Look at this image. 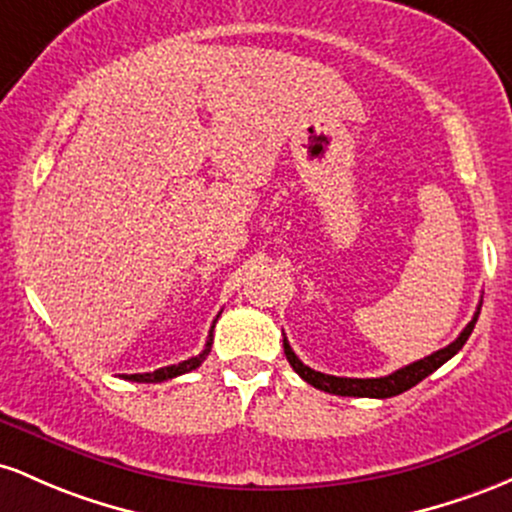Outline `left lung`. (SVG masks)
I'll return each instance as SVG.
<instances>
[{"label":"left lung","mask_w":512,"mask_h":512,"mask_svg":"<svg viewBox=\"0 0 512 512\" xmlns=\"http://www.w3.org/2000/svg\"><path fill=\"white\" fill-rule=\"evenodd\" d=\"M479 312H481V304L476 307L474 319L469 321L467 326H464V331L459 333V336L447 348L435 350V353H430L428 358L416 360V363L401 367V370L392 372V375L372 377V380L324 375V372H317V370H312V367L304 365L302 360L295 355V350L290 348L287 338H283V348H285V355H287V363L292 365V370H295L297 375H300L307 384H312V387L321 389V392L338 394V396H370V399H389V396H396V394L406 392V389L416 387L418 382L426 380L428 375H433V372L438 370L440 365H445L447 360L452 358V355H457L459 350H462L464 343H467V338L472 336L476 319H479Z\"/></svg>","instance_id":"obj_1"}]
</instances>
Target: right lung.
<instances>
[{
  "instance_id": "right-lung-1",
  "label": "right lung",
  "mask_w": 512,
  "mask_h": 512,
  "mask_svg": "<svg viewBox=\"0 0 512 512\" xmlns=\"http://www.w3.org/2000/svg\"><path fill=\"white\" fill-rule=\"evenodd\" d=\"M212 331H215V321H212L210 326V333H208V341H205V348L203 353L195 355V358H188L183 360L179 365H169V367H159V370L154 372H142V375H125V380L130 382H147V384H154V382H164V380H174V377L179 375H186V372L195 370V367H200L205 358L210 355V348H212Z\"/></svg>"
}]
</instances>
